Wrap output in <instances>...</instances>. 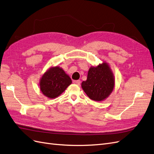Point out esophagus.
I'll return each mask as SVG.
<instances>
[{"label":"esophagus","mask_w":154,"mask_h":154,"mask_svg":"<svg viewBox=\"0 0 154 154\" xmlns=\"http://www.w3.org/2000/svg\"><path fill=\"white\" fill-rule=\"evenodd\" d=\"M73 84H77V85H80L81 84V81L80 80H77V81H73Z\"/></svg>","instance_id":"obj_1"}]
</instances>
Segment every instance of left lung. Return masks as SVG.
<instances>
[{
  "instance_id": "left-lung-1",
  "label": "left lung",
  "mask_w": 154,
  "mask_h": 154,
  "mask_svg": "<svg viewBox=\"0 0 154 154\" xmlns=\"http://www.w3.org/2000/svg\"><path fill=\"white\" fill-rule=\"evenodd\" d=\"M115 85L114 74L106 62L98 66H91L88 73L87 80L81 86L88 97L93 100L101 102L111 95Z\"/></svg>"
}]
</instances>
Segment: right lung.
Returning <instances> with one entry per match:
<instances>
[{
    "mask_svg": "<svg viewBox=\"0 0 154 154\" xmlns=\"http://www.w3.org/2000/svg\"><path fill=\"white\" fill-rule=\"evenodd\" d=\"M72 80L63 68L52 66L43 73L39 81V88L48 98H55L65 91L72 84Z\"/></svg>",
    "mask_w": 154,
    "mask_h": 154,
    "instance_id": "right-lung-1",
    "label": "right lung"
}]
</instances>
